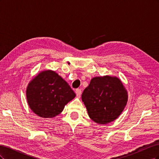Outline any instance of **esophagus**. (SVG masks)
<instances>
[{
    "label": "esophagus",
    "instance_id": "esophagus-1",
    "mask_svg": "<svg viewBox=\"0 0 159 159\" xmlns=\"http://www.w3.org/2000/svg\"><path fill=\"white\" fill-rule=\"evenodd\" d=\"M75 93H76V95L78 96V97H80V95L81 94V90L80 89H77L75 90Z\"/></svg>",
    "mask_w": 159,
    "mask_h": 159
}]
</instances>
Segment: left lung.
<instances>
[{
	"instance_id": "left-lung-1",
	"label": "left lung",
	"mask_w": 159,
	"mask_h": 159,
	"mask_svg": "<svg viewBox=\"0 0 159 159\" xmlns=\"http://www.w3.org/2000/svg\"><path fill=\"white\" fill-rule=\"evenodd\" d=\"M127 92L115 77H95L81 95L89 117L98 124L116 119L127 102Z\"/></svg>"
}]
</instances>
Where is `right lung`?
I'll list each match as a JSON object with an SVG mask.
<instances>
[{
  "mask_svg": "<svg viewBox=\"0 0 159 159\" xmlns=\"http://www.w3.org/2000/svg\"><path fill=\"white\" fill-rule=\"evenodd\" d=\"M75 96L68 84L51 70L40 73L30 81L26 89L30 109L44 118L54 117L60 114Z\"/></svg>",
  "mask_w": 159,
  "mask_h": 159,
  "instance_id": "right-lung-1",
  "label": "right lung"
}]
</instances>
